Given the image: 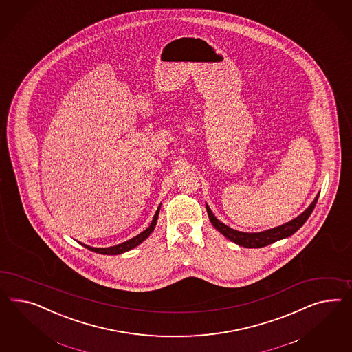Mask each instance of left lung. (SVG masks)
Returning <instances> with one entry per match:
<instances>
[{"instance_id": "8db88e82", "label": "left lung", "mask_w": 352, "mask_h": 352, "mask_svg": "<svg viewBox=\"0 0 352 352\" xmlns=\"http://www.w3.org/2000/svg\"><path fill=\"white\" fill-rule=\"evenodd\" d=\"M318 199H319V193L316 195V197L310 204V206L305 210L301 215H298L294 220L285 223L283 226H279L276 228L267 229V230L257 232V233H248V232H239V230H236V229H232L215 218V215L212 214L209 205H206V210H208V215H209L211 224L224 237L228 238L229 241H232L234 243H237L238 246H243V248H265V246L270 245V243H274V242L279 241V239L289 237L295 232H297L298 229L301 228L304 226L305 221L311 215L314 208H315V205L318 202Z\"/></svg>"}]
</instances>
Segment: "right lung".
I'll return each mask as SVG.
<instances>
[{"instance_id": "obj_1", "label": "right lung", "mask_w": 352, "mask_h": 352, "mask_svg": "<svg viewBox=\"0 0 352 352\" xmlns=\"http://www.w3.org/2000/svg\"><path fill=\"white\" fill-rule=\"evenodd\" d=\"M160 208H162V206H159L157 210H156V212H155V215H153V219H152L150 227L146 229V230H143L142 233H140L138 236H135V237L128 239L126 242L119 243V245H116V246H111V248H91V246L83 245V243H82V245H83L85 248H88V250H91V251H94V252H97V254H102V255H119V254H123V252H126V251H129V250H132V248H137L138 245H141L143 241H144L146 238L148 237V236L151 234L152 232H153V229L156 227V223H157V218H159Z\"/></svg>"}]
</instances>
